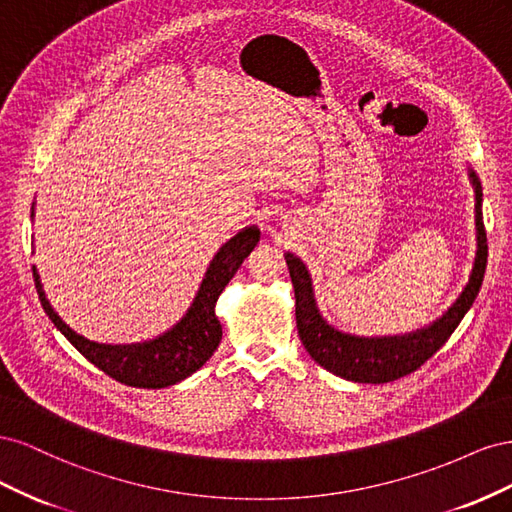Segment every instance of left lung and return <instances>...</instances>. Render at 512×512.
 Instances as JSON below:
<instances>
[{
    "label": "left lung",
    "instance_id": "8db88e82",
    "mask_svg": "<svg viewBox=\"0 0 512 512\" xmlns=\"http://www.w3.org/2000/svg\"><path fill=\"white\" fill-rule=\"evenodd\" d=\"M468 179L474 190V228H476V252L468 282L459 292V297L446 312L431 320L421 329L397 335H354L333 327L322 316L312 273L305 262L286 252V265L294 286V314H297L299 337L312 359L331 374L365 384H382L404 378L421 367L429 356L436 354L451 333L457 329L461 318L468 314L476 294L480 290L487 267V235L483 226V185L472 166Z\"/></svg>",
    "mask_w": 512,
    "mask_h": 512
}]
</instances>
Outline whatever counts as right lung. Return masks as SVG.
<instances>
[{"label":"right lung","mask_w":512,"mask_h":512,"mask_svg":"<svg viewBox=\"0 0 512 512\" xmlns=\"http://www.w3.org/2000/svg\"><path fill=\"white\" fill-rule=\"evenodd\" d=\"M36 205V203H34ZM32 205V220H34ZM260 241L258 226H245L235 237H230L218 254L213 256L200 282L194 299L177 324L156 335L147 342L136 344H100L87 339L81 333L70 329L55 312L51 301L40 280V273L34 267V282L38 290V299L44 307L46 316L64 335L68 342L79 350L89 363H94L104 374L136 389H166L192 376L196 369L203 367L211 354L218 350L222 339V324L215 316V303H218L222 290L237 273L241 262L250 256V252Z\"/></svg>","instance_id":"1"}]
</instances>
